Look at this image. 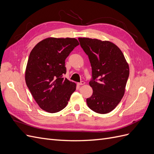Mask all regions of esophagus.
Here are the masks:
<instances>
[{"label":"esophagus","mask_w":154,"mask_h":154,"mask_svg":"<svg viewBox=\"0 0 154 154\" xmlns=\"http://www.w3.org/2000/svg\"><path fill=\"white\" fill-rule=\"evenodd\" d=\"M77 84H78V85H79V86H80V85H85V82L82 81V82H81L80 83H78Z\"/></svg>","instance_id":"obj_1"}]
</instances>
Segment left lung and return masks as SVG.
Masks as SVG:
<instances>
[{"instance_id":"obj_1","label":"left lung","mask_w":154,"mask_h":154,"mask_svg":"<svg viewBox=\"0 0 154 154\" xmlns=\"http://www.w3.org/2000/svg\"><path fill=\"white\" fill-rule=\"evenodd\" d=\"M78 40L92 67V80L89 85L93 93L87 99V104L96 113H109L125 94L128 63L122 51L110 41L89 38H78ZM96 79L99 81L97 82Z\"/></svg>"}]
</instances>
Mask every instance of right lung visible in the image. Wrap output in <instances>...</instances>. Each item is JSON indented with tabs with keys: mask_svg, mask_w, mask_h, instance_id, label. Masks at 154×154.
<instances>
[{
	"mask_svg": "<svg viewBox=\"0 0 154 154\" xmlns=\"http://www.w3.org/2000/svg\"><path fill=\"white\" fill-rule=\"evenodd\" d=\"M79 45L74 38L49 37L40 41L31 51L25 80L40 108L49 113L63 110L75 91L76 84L63 75L65 60Z\"/></svg>",
	"mask_w": 154,
	"mask_h": 154,
	"instance_id": "obj_1",
	"label": "right lung"
}]
</instances>
